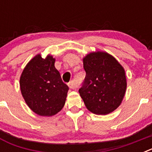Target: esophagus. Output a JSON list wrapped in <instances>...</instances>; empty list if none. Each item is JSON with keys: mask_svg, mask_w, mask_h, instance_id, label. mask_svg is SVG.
<instances>
[{"mask_svg": "<svg viewBox=\"0 0 152 152\" xmlns=\"http://www.w3.org/2000/svg\"><path fill=\"white\" fill-rule=\"evenodd\" d=\"M68 87H69L71 89H76V88H77V87H78V84L75 82V81H74V80H72V81H70L69 84H68Z\"/></svg>", "mask_w": 152, "mask_h": 152, "instance_id": "1", "label": "esophagus"}]
</instances>
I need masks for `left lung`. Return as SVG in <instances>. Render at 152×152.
Segmentation results:
<instances>
[{
	"label": "left lung",
	"mask_w": 152,
	"mask_h": 152,
	"mask_svg": "<svg viewBox=\"0 0 152 152\" xmlns=\"http://www.w3.org/2000/svg\"><path fill=\"white\" fill-rule=\"evenodd\" d=\"M86 77L79 94L90 112L107 115L119 107L126 94L125 69L113 56L103 51L83 58Z\"/></svg>",
	"instance_id": "1"
}]
</instances>
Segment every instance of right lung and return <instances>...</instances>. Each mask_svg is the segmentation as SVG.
I'll use <instances>...</instances> for the list:
<instances>
[{"instance_id":"1","label":"right lung","mask_w":152,"mask_h":152,"mask_svg":"<svg viewBox=\"0 0 152 152\" xmlns=\"http://www.w3.org/2000/svg\"><path fill=\"white\" fill-rule=\"evenodd\" d=\"M56 58L37 54L26 64L20 78L24 100L31 110L41 116H52L64 106L68 87L55 67Z\"/></svg>"}]
</instances>
